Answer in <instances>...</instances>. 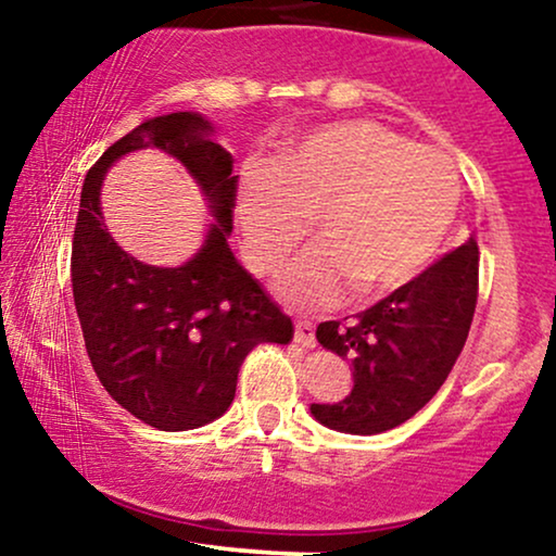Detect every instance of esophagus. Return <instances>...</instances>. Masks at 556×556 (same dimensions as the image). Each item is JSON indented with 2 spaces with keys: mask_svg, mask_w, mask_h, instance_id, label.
<instances>
[{
  "mask_svg": "<svg viewBox=\"0 0 556 556\" xmlns=\"http://www.w3.org/2000/svg\"><path fill=\"white\" fill-rule=\"evenodd\" d=\"M294 341L302 346H315V326L309 320L294 323Z\"/></svg>",
  "mask_w": 556,
  "mask_h": 556,
  "instance_id": "esophagus-1",
  "label": "esophagus"
}]
</instances>
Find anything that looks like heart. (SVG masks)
<instances>
[{"mask_svg":"<svg viewBox=\"0 0 556 556\" xmlns=\"http://www.w3.org/2000/svg\"><path fill=\"white\" fill-rule=\"evenodd\" d=\"M459 212V178L441 149L420 147L372 121H344L252 165L236 191L247 265L270 276L315 217V244L273 291L294 309L376 299L433 265Z\"/></svg>","mask_w":556,"mask_h":556,"instance_id":"b5f03b06","label":"heart"}]
</instances>
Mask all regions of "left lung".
Masks as SVG:
<instances>
[{"mask_svg": "<svg viewBox=\"0 0 556 556\" xmlns=\"http://www.w3.org/2000/svg\"><path fill=\"white\" fill-rule=\"evenodd\" d=\"M478 302L476 239L430 265L413 283L346 326H317V341L352 362V394L336 404H309L320 426L376 435L409 420L435 396L470 333Z\"/></svg>", "mask_w": 556, "mask_h": 556, "instance_id": "1", "label": "left lung"}]
</instances>
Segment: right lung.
<instances>
[{"instance_id":"1","label":"right lung","mask_w":556,"mask_h":556,"mask_svg":"<svg viewBox=\"0 0 556 556\" xmlns=\"http://www.w3.org/2000/svg\"><path fill=\"white\" fill-rule=\"evenodd\" d=\"M199 112L149 117L86 173L73 233V299L91 367L108 394L157 430L217 420L236 396L239 367L257 344H289L291 317L230 252L233 157ZM176 156L198 180L213 220L194 258L157 268L130 258L101 215L109 167L139 148Z\"/></svg>"}]
</instances>
